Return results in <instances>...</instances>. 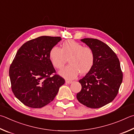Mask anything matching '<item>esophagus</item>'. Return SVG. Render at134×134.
Instances as JSON below:
<instances>
[{"label": "esophagus", "instance_id": "34e87169", "mask_svg": "<svg viewBox=\"0 0 134 134\" xmlns=\"http://www.w3.org/2000/svg\"><path fill=\"white\" fill-rule=\"evenodd\" d=\"M65 82L67 84H71L72 82V81H70V80H65Z\"/></svg>", "mask_w": 134, "mask_h": 134}]
</instances>
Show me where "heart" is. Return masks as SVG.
Here are the masks:
<instances>
[{
  "label": "heart",
  "mask_w": 134,
  "mask_h": 134,
  "mask_svg": "<svg viewBox=\"0 0 134 134\" xmlns=\"http://www.w3.org/2000/svg\"><path fill=\"white\" fill-rule=\"evenodd\" d=\"M49 58L52 65L57 69H62L69 59L70 64L59 71L60 75L69 80L75 79L80 72L81 75L88 73L95 62L94 53L91 47L72 40L64 41L62 48L53 47L50 51Z\"/></svg>",
  "instance_id": "obj_1"
}]
</instances>
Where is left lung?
I'll return each mask as SVG.
<instances>
[{"label":"left lung","mask_w":134,"mask_h":134,"mask_svg":"<svg viewBox=\"0 0 134 134\" xmlns=\"http://www.w3.org/2000/svg\"><path fill=\"white\" fill-rule=\"evenodd\" d=\"M81 41L93 50L95 62L90 71L79 80L82 88L77 98L87 107L98 108L118 94L123 78L120 63L114 51L101 41L90 38Z\"/></svg>","instance_id":"left-lung-1"}]
</instances>
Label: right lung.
<instances>
[{
  "label": "right lung",
  "mask_w": 134,
  "mask_h": 134,
  "mask_svg": "<svg viewBox=\"0 0 134 134\" xmlns=\"http://www.w3.org/2000/svg\"><path fill=\"white\" fill-rule=\"evenodd\" d=\"M62 40L60 37L40 36L24 43L17 52L9 68L13 94L31 108L47 105L56 96L65 80L55 73L50 62V50Z\"/></svg>",
  "instance_id": "obj_1"
}]
</instances>
